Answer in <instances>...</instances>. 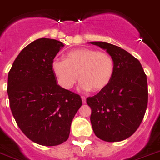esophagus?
<instances>
[{"mask_svg":"<svg viewBox=\"0 0 160 160\" xmlns=\"http://www.w3.org/2000/svg\"><path fill=\"white\" fill-rule=\"evenodd\" d=\"M81 99H82L83 103L86 102V98H85V97H84V96H81Z\"/></svg>","mask_w":160,"mask_h":160,"instance_id":"esophagus-1","label":"esophagus"}]
</instances>
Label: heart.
<instances>
[{"label":"heart","instance_id":"heart-1","mask_svg":"<svg viewBox=\"0 0 160 160\" xmlns=\"http://www.w3.org/2000/svg\"><path fill=\"white\" fill-rule=\"evenodd\" d=\"M52 70L58 83L65 89L72 88L80 77V89L100 92L111 82L115 64L109 53L82 48L70 51L67 59L53 60Z\"/></svg>","mask_w":160,"mask_h":160}]
</instances>
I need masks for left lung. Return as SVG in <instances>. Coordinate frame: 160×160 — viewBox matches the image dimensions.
<instances>
[{
	"label": "left lung",
	"instance_id": "obj_1",
	"mask_svg": "<svg viewBox=\"0 0 160 160\" xmlns=\"http://www.w3.org/2000/svg\"><path fill=\"white\" fill-rule=\"evenodd\" d=\"M107 50L115 70L110 84L98 94L87 98L95 135L105 142L123 141L140 126L148 102L147 79L140 62L120 47L94 41Z\"/></svg>",
	"mask_w": 160,
	"mask_h": 160
}]
</instances>
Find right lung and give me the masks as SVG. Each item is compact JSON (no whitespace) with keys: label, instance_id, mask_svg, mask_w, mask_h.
<instances>
[{"label":"right lung","instance_id":"1","mask_svg":"<svg viewBox=\"0 0 160 160\" xmlns=\"http://www.w3.org/2000/svg\"><path fill=\"white\" fill-rule=\"evenodd\" d=\"M64 46L41 38L27 45L8 75L9 107L16 123L31 141L53 146L68 140L71 123L81 105L79 94L62 88L52 62Z\"/></svg>","mask_w":160,"mask_h":160}]
</instances>
